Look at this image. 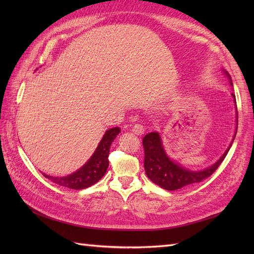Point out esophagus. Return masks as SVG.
<instances>
[{
    "label": "esophagus",
    "mask_w": 254,
    "mask_h": 254,
    "mask_svg": "<svg viewBox=\"0 0 254 254\" xmlns=\"http://www.w3.org/2000/svg\"><path fill=\"white\" fill-rule=\"evenodd\" d=\"M132 131L137 135H141L144 132V127L141 124H134L132 127Z\"/></svg>",
    "instance_id": "1"
}]
</instances>
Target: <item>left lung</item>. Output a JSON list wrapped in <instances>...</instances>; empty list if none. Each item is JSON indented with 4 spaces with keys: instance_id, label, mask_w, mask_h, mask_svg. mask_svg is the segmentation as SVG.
<instances>
[{
    "instance_id": "8db88e82",
    "label": "left lung",
    "mask_w": 254,
    "mask_h": 254,
    "mask_svg": "<svg viewBox=\"0 0 254 254\" xmlns=\"http://www.w3.org/2000/svg\"><path fill=\"white\" fill-rule=\"evenodd\" d=\"M224 74L227 76L231 87H233L232 79L230 74L226 71ZM233 97V101L235 104V110H236V124H237V109H236V101L235 95L231 94ZM237 131V125L235 127V132L233 135V139L228 146L226 151L222 153V156L207 167L203 170L193 171L190 168L181 165L180 163L176 162L174 159H172L167 155V152L164 148V145L162 142V137L158 131H152L146 134L143 139V147H144V168L145 173L147 175L148 178L156 183L157 186L161 187L167 190H176L182 189L184 187H189L190 184H195L198 182H201L203 179L207 178L211 176L215 171L217 170L218 166L221 164L222 161L226 158L228 151L231 148L233 141L235 139Z\"/></svg>"
}]
</instances>
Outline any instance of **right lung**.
<instances>
[{
  "label": "right lung",
  "instance_id": "add662e5",
  "mask_svg": "<svg viewBox=\"0 0 254 254\" xmlns=\"http://www.w3.org/2000/svg\"><path fill=\"white\" fill-rule=\"evenodd\" d=\"M120 132V127H113L106 130L93 155L74 173L64 177L50 176L44 173H42V175L58 186L73 190H83L93 186L94 183L103 178L107 172V168L109 166L108 157L110 146Z\"/></svg>",
  "mask_w": 254,
  "mask_h": 254
}]
</instances>
